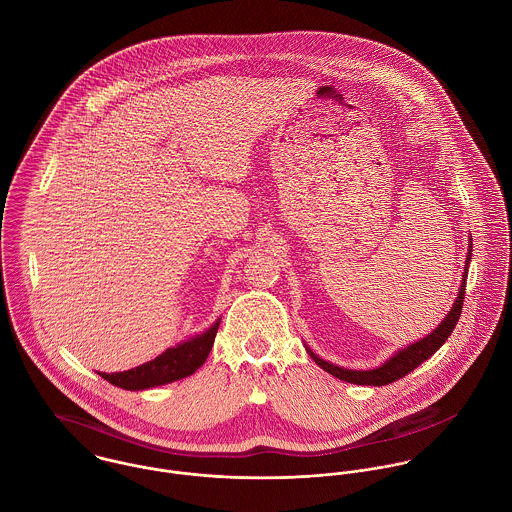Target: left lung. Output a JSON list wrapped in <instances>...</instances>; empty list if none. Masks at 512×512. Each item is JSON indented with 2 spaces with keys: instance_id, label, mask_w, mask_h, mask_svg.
<instances>
[{
  "instance_id": "obj_1",
  "label": "left lung",
  "mask_w": 512,
  "mask_h": 512,
  "mask_svg": "<svg viewBox=\"0 0 512 512\" xmlns=\"http://www.w3.org/2000/svg\"><path fill=\"white\" fill-rule=\"evenodd\" d=\"M471 252H473V244H471V236H469V248H467V256H465V268L461 274V284L457 290V297L451 305V309L447 311V315L441 319L438 327L428 333L426 337L398 349L396 353H392L384 363L368 370H357V368H345V366L333 365L325 359H321L317 353H313L309 349V345H305L309 357L315 361V365L321 366L325 372L333 374L339 380L351 382V384H359V386H386L390 382L400 380L402 376H406L408 372H412L414 368L426 363L439 347L449 339V335L453 333L457 319L461 315V307H463V299H465V284H467V272H469V264H471Z\"/></svg>"
}]
</instances>
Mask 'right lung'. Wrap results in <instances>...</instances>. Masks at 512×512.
<instances>
[{
	"label": "right lung",
	"mask_w": 512,
	"mask_h": 512,
	"mask_svg": "<svg viewBox=\"0 0 512 512\" xmlns=\"http://www.w3.org/2000/svg\"><path fill=\"white\" fill-rule=\"evenodd\" d=\"M219 325L220 317L203 333H197L177 343L175 347H169L165 353H161L153 361L124 372H114V374L102 372V378L124 390H147V388L163 386V384L181 380L185 376H191L193 372H197L201 366L205 365L213 349Z\"/></svg>",
	"instance_id": "obj_1"
}]
</instances>
